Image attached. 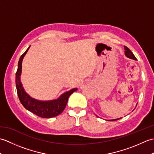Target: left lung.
Wrapping results in <instances>:
<instances>
[{
    "label": "left lung",
    "instance_id": "left-lung-1",
    "mask_svg": "<svg viewBox=\"0 0 154 154\" xmlns=\"http://www.w3.org/2000/svg\"><path fill=\"white\" fill-rule=\"evenodd\" d=\"M124 50H125V51H124V52H125V55H126V56L127 57L132 59V60H137V59H136V57L134 56V55L132 52L130 50L129 48H128L126 46H124ZM119 119H113V120H110V121L118 120H119Z\"/></svg>",
    "mask_w": 154,
    "mask_h": 154
}]
</instances>
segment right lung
Returning <instances> with one entry per match:
<instances>
[{
  "instance_id": "1",
  "label": "right lung",
  "mask_w": 154,
  "mask_h": 154,
  "mask_svg": "<svg viewBox=\"0 0 154 154\" xmlns=\"http://www.w3.org/2000/svg\"><path fill=\"white\" fill-rule=\"evenodd\" d=\"M30 47V46L28 47L26 51L20 57L18 64V69L16 73V87L20 101L26 109L40 117L48 119V118H52L58 116L65 109V106L67 105L69 97L75 91H77V89L75 88V89L69 91L67 92H65L57 99L48 101L36 100L26 93L21 83L20 75L23 58L26 54Z\"/></svg>"
}]
</instances>
